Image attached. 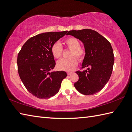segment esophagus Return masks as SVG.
Returning a JSON list of instances; mask_svg holds the SVG:
<instances>
[{"instance_id":"esophagus-1","label":"esophagus","mask_w":132,"mask_h":132,"mask_svg":"<svg viewBox=\"0 0 132 132\" xmlns=\"http://www.w3.org/2000/svg\"><path fill=\"white\" fill-rule=\"evenodd\" d=\"M72 73V72H67V75H71Z\"/></svg>"}]
</instances>
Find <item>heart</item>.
Wrapping results in <instances>:
<instances>
[{"label": "heart", "mask_w": 132, "mask_h": 132, "mask_svg": "<svg viewBox=\"0 0 132 132\" xmlns=\"http://www.w3.org/2000/svg\"><path fill=\"white\" fill-rule=\"evenodd\" d=\"M64 44L70 50H71L69 59H61L57 62V68L60 70L71 71L74 69L78 65V60L75 57L76 56L80 61L84 59L85 55V51L83 48L80 47V42L78 40L73 37L67 38ZM62 47L59 42L55 43L52 45L51 51L52 55L56 59H60L62 56Z\"/></svg>", "instance_id": "heart-1"}]
</instances>
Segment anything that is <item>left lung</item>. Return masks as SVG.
<instances>
[{"label":"left lung","mask_w":132,"mask_h":132,"mask_svg":"<svg viewBox=\"0 0 132 132\" xmlns=\"http://www.w3.org/2000/svg\"><path fill=\"white\" fill-rule=\"evenodd\" d=\"M67 35L81 40L85 51L81 68L87 67V70L76 72L79 80L74 87L84 95L98 92L108 82L112 72L114 56L111 44L102 35L91 29L71 30Z\"/></svg>","instance_id":"1"}]
</instances>
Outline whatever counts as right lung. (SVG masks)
<instances>
[{
	"label": "right lung",
	"mask_w": 132,
	"mask_h": 132,
	"mask_svg": "<svg viewBox=\"0 0 132 132\" xmlns=\"http://www.w3.org/2000/svg\"><path fill=\"white\" fill-rule=\"evenodd\" d=\"M68 31L48 32L27 40L18 54V74L27 90L38 98L54 96L67 76L63 71H51L56 65L52 45Z\"/></svg>",
	"instance_id": "obj_1"
}]
</instances>
